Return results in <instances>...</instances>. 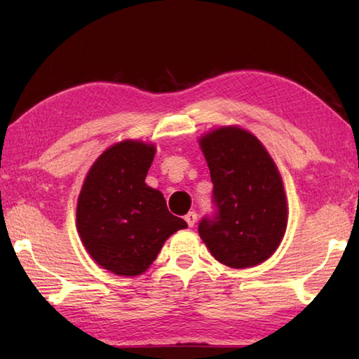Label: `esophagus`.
<instances>
[{"mask_svg":"<svg viewBox=\"0 0 359 359\" xmlns=\"http://www.w3.org/2000/svg\"><path fill=\"white\" fill-rule=\"evenodd\" d=\"M196 220H198L196 212H188V214L185 215V222H187L188 226H194V223H196Z\"/></svg>","mask_w":359,"mask_h":359,"instance_id":"34e87169","label":"esophagus"}]
</instances>
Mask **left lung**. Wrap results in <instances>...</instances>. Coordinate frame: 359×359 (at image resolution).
Returning a JSON list of instances; mask_svg holds the SVG:
<instances>
[{"mask_svg": "<svg viewBox=\"0 0 359 359\" xmlns=\"http://www.w3.org/2000/svg\"><path fill=\"white\" fill-rule=\"evenodd\" d=\"M215 210L199 222L212 257L236 269L263 263L287 229V198L276 163L252 133L224 126L201 139Z\"/></svg>", "mask_w": 359, "mask_h": 359, "instance_id": "1", "label": "left lung"}]
</instances>
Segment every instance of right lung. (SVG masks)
<instances>
[{"instance_id":"right-lung-1","label":"right lung","mask_w":359,"mask_h":359,"mask_svg":"<svg viewBox=\"0 0 359 359\" xmlns=\"http://www.w3.org/2000/svg\"><path fill=\"white\" fill-rule=\"evenodd\" d=\"M154 145L123 141L107 149L87 174L77 201V231L87 252L117 276H139L185 220L147 187Z\"/></svg>"}]
</instances>
